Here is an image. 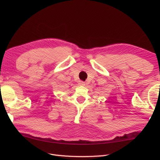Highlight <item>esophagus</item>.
Segmentation results:
<instances>
[{
  "mask_svg": "<svg viewBox=\"0 0 160 160\" xmlns=\"http://www.w3.org/2000/svg\"><path fill=\"white\" fill-rule=\"evenodd\" d=\"M79 85H82V86H85V82L80 81L79 82Z\"/></svg>",
  "mask_w": 160,
  "mask_h": 160,
  "instance_id": "1",
  "label": "esophagus"
}]
</instances>
